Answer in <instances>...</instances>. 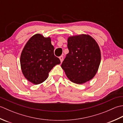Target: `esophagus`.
Wrapping results in <instances>:
<instances>
[{
    "label": "esophagus",
    "instance_id": "esophagus-1",
    "mask_svg": "<svg viewBox=\"0 0 123 123\" xmlns=\"http://www.w3.org/2000/svg\"><path fill=\"white\" fill-rule=\"evenodd\" d=\"M59 59L60 60V61H61V62H62V61H63V56H62V55L60 56L59 57Z\"/></svg>",
    "mask_w": 123,
    "mask_h": 123
}]
</instances>
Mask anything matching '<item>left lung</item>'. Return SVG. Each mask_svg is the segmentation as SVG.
I'll list each match as a JSON object with an SVG mask.
<instances>
[{
  "mask_svg": "<svg viewBox=\"0 0 123 123\" xmlns=\"http://www.w3.org/2000/svg\"><path fill=\"white\" fill-rule=\"evenodd\" d=\"M69 53L61 65L67 77L77 84H82L95 77L101 61L100 48L89 35L81 34L68 38Z\"/></svg>",
  "mask_w": 123,
  "mask_h": 123,
  "instance_id": "obj_1",
  "label": "left lung"
}]
</instances>
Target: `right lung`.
Instances as JSON below:
<instances>
[{"label":"right lung","instance_id":"1","mask_svg":"<svg viewBox=\"0 0 123 123\" xmlns=\"http://www.w3.org/2000/svg\"><path fill=\"white\" fill-rule=\"evenodd\" d=\"M54 46L50 37H44L40 34L31 37L20 55L21 69L28 81L34 85L44 82L52 68L61 63L54 55Z\"/></svg>","mask_w":123,"mask_h":123}]
</instances>
